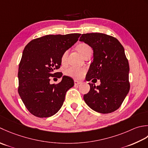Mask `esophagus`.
Masks as SVG:
<instances>
[{"instance_id":"1","label":"esophagus","mask_w":148,"mask_h":148,"mask_svg":"<svg viewBox=\"0 0 148 148\" xmlns=\"http://www.w3.org/2000/svg\"><path fill=\"white\" fill-rule=\"evenodd\" d=\"M74 83H75V86H78V85H80V84L82 83V82H80V81H78V80H75L74 81Z\"/></svg>"}]
</instances>
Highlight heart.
<instances>
[{
	"label": "heart",
	"mask_w": 148,
	"mask_h": 148,
	"mask_svg": "<svg viewBox=\"0 0 148 148\" xmlns=\"http://www.w3.org/2000/svg\"><path fill=\"white\" fill-rule=\"evenodd\" d=\"M77 50L78 52H79L81 55L84 56L85 54L89 52V51H92L91 48L86 43H80L77 47ZM68 51H65V52L62 53L61 58V61L62 64H65L66 62V59H67ZM86 72V69L85 68L82 67H75V66H71V67L68 68L67 70H66L65 73L68 76L70 77L71 78H75V79H79V78H82L83 75L85 74Z\"/></svg>",
	"instance_id": "heart-1"
}]
</instances>
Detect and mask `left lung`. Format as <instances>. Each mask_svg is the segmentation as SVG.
<instances>
[{"instance_id": "obj_1", "label": "left lung", "mask_w": 148, "mask_h": 148, "mask_svg": "<svg viewBox=\"0 0 148 148\" xmlns=\"http://www.w3.org/2000/svg\"><path fill=\"white\" fill-rule=\"evenodd\" d=\"M79 41L93 50V61L86 80L94 78L101 82L96 87L89 83L90 91L84 95V101L97 112H114L121 105L130 90V67L124 48L116 38L102 33L83 34Z\"/></svg>"}]
</instances>
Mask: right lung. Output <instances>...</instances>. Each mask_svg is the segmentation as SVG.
Returning <instances> with one entry per match:
<instances>
[{
  "instance_id": "add662e5",
  "label": "right lung",
  "mask_w": 148,
  "mask_h": 148,
  "mask_svg": "<svg viewBox=\"0 0 148 148\" xmlns=\"http://www.w3.org/2000/svg\"><path fill=\"white\" fill-rule=\"evenodd\" d=\"M80 35H46L32 40L25 46L18 73V93L34 116L49 117L62 106L66 92L74 86L73 80L62 76L61 82L51 84L50 77H62V73L55 72L61 65V56Z\"/></svg>"
}]
</instances>
